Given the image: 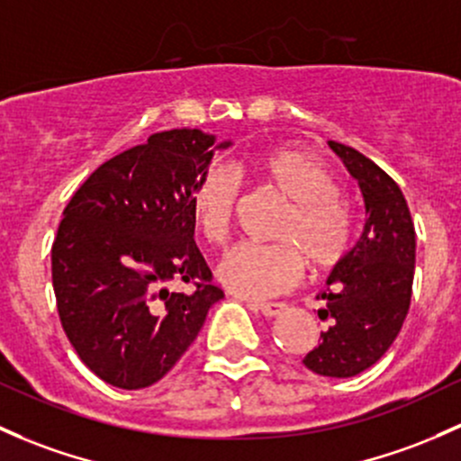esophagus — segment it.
Returning <instances> with one entry per match:
<instances>
[{"label": "esophagus", "mask_w": 461, "mask_h": 461, "mask_svg": "<svg viewBox=\"0 0 461 461\" xmlns=\"http://www.w3.org/2000/svg\"><path fill=\"white\" fill-rule=\"evenodd\" d=\"M249 307L254 309V312H260L263 316L276 318V316H280V313L285 312V307H287V304H285V303H251Z\"/></svg>", "instance_id": "obj_1"}]
</instances>
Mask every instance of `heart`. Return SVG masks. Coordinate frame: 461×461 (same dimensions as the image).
<instances>
[{"label": "heart", "instance_id": "b5f03b06", "mask_svg": "<svg viewBox=\"0 0 461 461\" xmlns=\"http://www.w3.org/2000/svg\"><path fill=\"white\" fill-rule=\"evenodd\" d=\"M249 167L287 210L276 222L274 245L240 243L218 263V280L245 298H267L292 289L304 260L313 271L338 267L351 249L353 216L338 181L324 163L298 148H271L254 154ZM240 178L225 163H212L192 190V212L203 239L222 245L230 236Z\"/></svg>", "mask_w": 461, "mask_h": 461}]
</instances>
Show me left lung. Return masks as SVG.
Instances as JSON below:
<instances>
[{
	"mask_svg": "<svg viewBox=\"0 0 461 461\" xmlns=\"http://www.w3.org/2000/svg\"><path fill=\"white\" fill-rule=\"evenodd\" d=\"M365 196L362 236L327 278L318 295L327 329L304 356L309 371L353 377L375 365L400 333L411 307L415 274V227L400 185L371 158L329 141Z\"/></svg>",
	"mask_w": 461,
	"mask_h": 461,
	"instance_id": "obj_1",
	"label": "left lung"
}]
</instances>
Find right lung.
<instances>
[{"label":"right lung","instance_id":"1","mask_svg":"<svg viewBox=\"0 0 461 461\" xmlns=\"http://www.w3.org/2000/svg\"><path fill=\"white\" fill-rule=\"evenodd\" d=\"M212 145L201 130L152 134L96 167L64 210L52 243L61 327L81 362L119 389L161 380L222 298L194 243L192 190ZM172 279L194 289L169 293Z\"/></svg>","mask_w":461,"mask_h":461}]
</instances>
